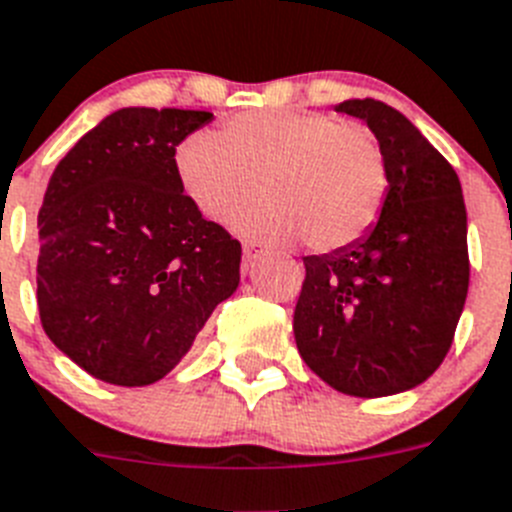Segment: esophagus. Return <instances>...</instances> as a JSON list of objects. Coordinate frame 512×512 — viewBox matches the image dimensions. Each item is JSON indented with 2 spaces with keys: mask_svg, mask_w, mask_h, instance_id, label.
Listing matches in <instances>:
<instances>
[{
  "mask_svg": "<svg viewBox=\"0 0 512 512\" xmlns=\"http://www.w3.org/2000/svg\"><path fill=\"white\" fill-rule=\"evenodd\" d=\"M242 247H244V265H247V268L252 263H255V260H260V257H263L265 252H268V249H265L263 244L252 242V239H244Z\"/></svg>",
  "mask_w": 512,
  "mask_h": 512,
  "instance_id": "esophagus-1",
  "label": "esophagus"
}]
</instances>
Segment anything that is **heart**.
I'll use <instances>...</instances> for the list:
<instances>
[{"instance_id":"heart-1","label":"heart","mask_w":512,"mask_h":512,"mask_svg":"<svg viewBox=\"0 0 512 512\" xmlns=\"http://www.w3.org/2000/svg\"><path fill=\"white\" fill-rule=\"evenodd\" d=\"M176 176L192 205L216 221L263 179L268 195L236 210V229L268 242L304 236L320 252L367 234L388 192L375 137L307 109L244 111L221 135L195 132L176 148Z\"/></svg>"}]
</instances>
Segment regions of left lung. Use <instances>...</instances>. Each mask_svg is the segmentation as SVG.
<instances>
[{
	"label": "left lung",
	"mask_w": 512,
	"mask_h": 512,
	"mask_svg": "<svg viewBox=\"0 0 512 512\" xmlns=\"http://www.w3.org/2000/svg\"><path fill=\"white\" fill-rule=\"evenodd\" d=\"M385 158L380 218L356 242L304 257L296 349L338 393L382 398L422 385L453 343L468 294L466 205L458 174L401 111L351 98Z\"/></svg>",
	"instance_id": "obj_1"
}]
</instances>
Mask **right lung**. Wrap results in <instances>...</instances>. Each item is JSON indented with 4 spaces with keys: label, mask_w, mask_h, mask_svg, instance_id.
Returning <instances> with one entry per match:
<instances>
[{
    "label": "right lung",
    "mask_w": 512,
    "mask_h": 512,
    "mask_svg": "<svg viewBox=\"0 0 512 512\" xmlns=\"http://www.w3.org/2000/svg\"><path fill=\"white\" fill-rule=\"evenodd\" d=\"M210 111L130 106L57 163L38 210V312L96 380L143 388L192 349L239 286L242 244L184 195L176 145Z\"/></svg>",
    "instance_id": "right-lung-1"
}]
</instances>
